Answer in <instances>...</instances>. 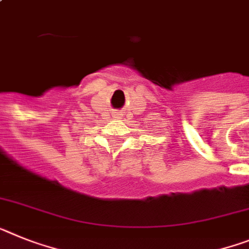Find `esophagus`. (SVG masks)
<instances>
[{
  "instance_id": "34e87169",
  "label": "esophagus",
  "mask_w": 249,
  "mask_h": 249,
  "mask_svg": "<svg viewBox=\"0 0 249 249\" xmlns=\"http://www.w3.org/2000/svg\"><path fill=\"white\" fill-rule=\"evenodd\" d=\"M122 116V113H120V112H117V113H114V117H121Z\"/></svg>"
}]
</instances>
